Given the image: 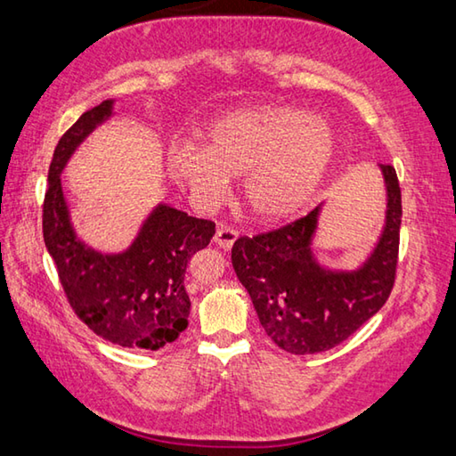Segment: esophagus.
I'll return each instance as SVG.
<instances>
[{"label": "esophagus", "mask_w": 456, "mask_h": 456, "mask_svg": "<svg viewBox=\"0 0 456 456\" xmlns=\"http://www.w3.org/2000/svg\"><path fill=\"white\" fill-rule=\"evenodd\" d=\"M238 240V232L234 228H228V226H218L216 230V236H214V242L220 246L224 250H230L234 246V242Z\"/></svg>", "instance_id": "obj_1"}]
</instances>
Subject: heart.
Here are the masks:
<instances>
[{
  "label": "heart",
  "instance_id": "b5f03b06",
  "mask_svg": "<svg viewBox=\"0 0 456 456\" xmlns=\"http://www.w3.org/2000/svg\"><path fill=\"white\" fill-rule=\"evenodd\" d=\"M204 147L167 151V171L198 208L226 200L244 175L250 214L263 222L297 218L311 206L338 158V135L327 118L303 109L260 104L222 115L201 131Z\"/></svg>",
  "mask_w": 456,
  "mask_h": 456
}]
</instances>
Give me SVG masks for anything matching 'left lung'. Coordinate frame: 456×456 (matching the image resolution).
Listing matches in <instances>:
<instances>
[{
    "instance_id": "1",
    "label": "left lung",
    "mask_w": 456,
    "mask_h": 456,
    "mask_svg": "<svg viewBox=\"0 0 456 456\" xmlns=\"http://www.w3.org/2000/svg\"><path fill=\"white\" fill-rule=\"evenodd\" d=\"M386 185V218L374 248L352 271L319 263L313 250L323 204L274 232L238 238L232 266L248 290L260 325L295 355L327 352L384 307L398 263L402 198L396 169L378 166Z\"/></svg>"
}]
</instances>
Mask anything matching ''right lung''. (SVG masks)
I'll list each match as a JSON object with an SVG mask.
<instances>
[{
  "label": "right lung",
  "instance_id": "1",
  "mask_svg": "<svg viewBox=\"0 0 456 456\" xmlns=\"http://www.w3.org/2000/svg\"><path fill=\"white\" fill-rule=\"evenodd\" d=\"M113 115L115 101H102L60 137L44 198V242L70 307L88 330L115 346L155 352L188 327L185 271L210 244L216 224L158 204L121 252H101L78 238L60 175L82 141Z\"/></svg>",
  "mask_w": 456,
  "mask_h": 456
}]
</instances>
